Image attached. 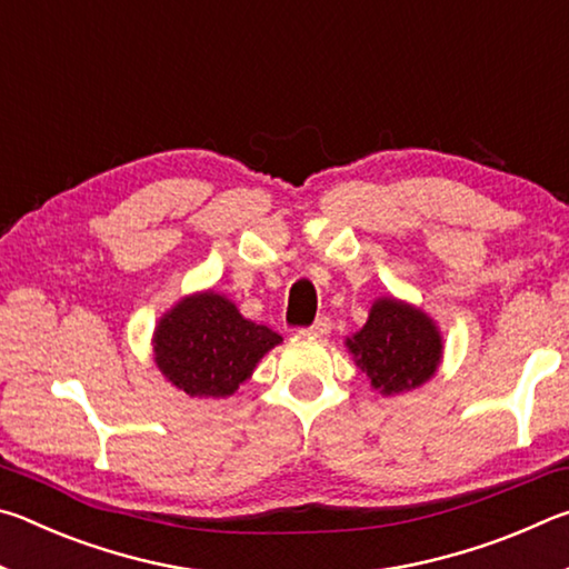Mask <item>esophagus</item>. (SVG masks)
<instances>
[{
	"instance_id": "34e87169",
	"label": "esophagus",
	"mask_w": 569,
	"mask_h": 569,
	"mask_svg": "<svg viewBox=\"0 0 569 569\" xmlns=\"http://www.w3.org/2000/svg\"><path fill=\"white\" fill-rule=\"evenodd\" d=\"M306 333H311V336H329L331 333V321L326 319V316H321V319H316L311 326H308L306 329Z\"/></svg>"
}]
</instances>
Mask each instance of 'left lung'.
<instances>
[{
  "instance_id": "left-lung-1",
  "label": "left lung",
  "mask_w": 569,
  "mask_h": 569,
  "mask_svg": "<svg viewBox=\"0 0 569 569\" xmlns=\"http://www.w3.org/2000/svg\"><path fill=\"white\" fill-rule=\"evenodd\" d=\"M346 346L381 393L421 387L441 359V336L429 316L393 298L373 303L369 321Z\"/></svg>"
}]
</instances>
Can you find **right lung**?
<instances>
[{
  "instance_id": "obj_1",
  "label": "right lung",
  "mask_w": 569,
  "mask_h": 569,
  "mask_svg": "<svg viewBox=\"0 0 569 569\" xmlns=\"http://www.w3.org/2000/svg\"><path fill=\"white\" fill-rule=\"evenodd\" d=\"M281 343L268 326L246 321L228 298L200 293L182 298L156 331V363L190 397H228L258 359Z\"/></svg>"
}]
</instances>
